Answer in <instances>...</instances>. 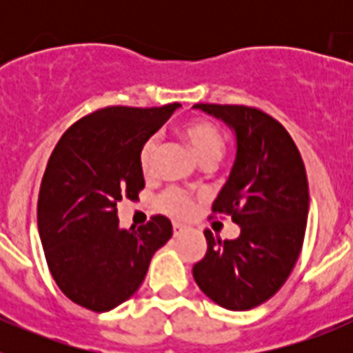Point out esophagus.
I'll return each mask as SVG.
<instances>
[{
  "label": "esophagus",
  "mask_w": 353,
  "mask_h": 353,
  "mask_svg": "<svg viewBox=\"0 0 353 353\" xmlns=\"http://www.w3.org/2000/svg\"><path fill=\"white\" fill-rule=\"evenodd\" d=\"M185 233V228L182 226V224H173V235L174 236H180Z\"/></svg>",
  "instance_id": "34e87169"
}]
</instances>
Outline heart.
I'll return each instance as SVG.
<instances>
[{"mask_svg": "<svg viewBox=\"0 0 353 353\" xmlns=\"http://www.w3.org/2000/svg\"><path fill=\"white\" fill-rule=\"evenodd\" d=\"M180 136L192 150L194 157L201 166H215L226 152V139L223 132L205 118H194L180 127ZM159 154V141L150 136L143 141L138 152L139 170L145 176H150L155 170V159ZM157 205L164 214L174 219H187L194 212V199L182 189H168L157 199Z\"/></svg>", "mask_w": 353, "mask_h": 353, "instance_id": "heart-1", "label": "heart"}]
</instances>
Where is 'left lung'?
<instances>
[{"mask_svg": "<svg viewBox=\"0 0 353 353\" xmlns=\"http://www.w3.org/2000/svg\"><path fill=\"white\" fill-rule=\"evenodd\" d=\"M194 108L235 130V164L212 212L230 215L240 235L221 240L205 230L208 248L192 267V276L215 304L248 311L276 295L301 254L310 210L304 162L288 130L261 109Z\"/></svg>", "mask_w": 353, "mask_h": 353, "instance_id": "left-lung-1", "label": "left lung"}]
</instances>
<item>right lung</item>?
I'll return each instance as SVG.
<instances>
[{
    "label": "right lung",
    "mask_w": 353,
    "mask_h": 353,
    "mask_svg": "<svg viewBox=\"0 0 353 353\" xmlns=\"http://www.w3.org/2000/svg\"><path fill=\"white\" fill-rule=\"evenodd\" d=\"M176 108L97 109L65 130L49 157L37 205L43 254L56 285L86 310L104 313L132 297L173 235L164 215L121 230L117 203L138 199L139 146Z\"/></svg>",
    "instance_id": "obj_1"
}]
</instances>
